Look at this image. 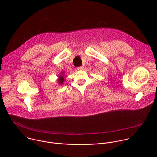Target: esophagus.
Wrapping results in <instances>:
<instances>
[{
  "label": "esophagus",
  "instance_id": "34e87169",
  "mask_svg": "<svg viewBox=\"0 0 157 157\" xmlns=\"http://www.w3.org/2000/svg\"><path fill=\"white\" fill-rule=\"evenodd\" d=\"M83 69H84V66H79V67H78V68H77L78 70H82Z\"/></svg>",
  "mask_w": 157,
  "mask_h": 157
}]
</instances>
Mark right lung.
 <instances>
[{
	"label": "right lung",
	"mask_w": 157,
	"mask_h": 157,
	"mask_svg": "<svg viewBox=\"0 0 157 157\" xmlns=\"http://www.w3.org/2000/svg\"><path fill=\"white\" fill-rule=\"evenodd\" d=\"M64 77L63 76H60L59 78L58 79V82H59V84H63V82H64Z\"/></svg>",
	"instance_id": "obj_1"
}]
</instances>
